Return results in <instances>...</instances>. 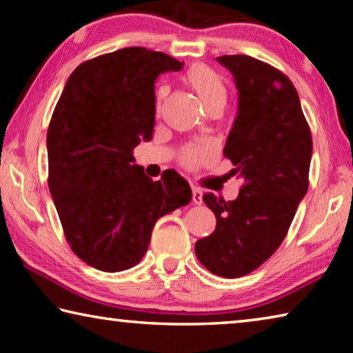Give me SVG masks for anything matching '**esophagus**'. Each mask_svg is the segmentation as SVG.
Returning a JSON list of instances; mask_svg holds the SVG:
<instances>
[{
    "label": "esophagus",
    "instance_id": "esophagus-1",
    "mask_svg": "<svg viewBox=\"0 0 353 353\" xmlns=\"http://www.w3.org/2000/svg\"><path fill=\"white\" fill-rule=\"evenodd\" d=\"M193 202L196 205L202 204V190L198 187H193Z\"/></svg>",
    "mask_w": 353,
    "mask_h": 353
}]
</instances>
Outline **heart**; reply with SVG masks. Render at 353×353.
I'll list each match as a JSON object with an SVG mask.
<instances>
[{"instance_id": "b5f03b06", "label": "heart", "mask_w": 353, "mask_h": 353, "mask_svg": "<svg viewBox=\"0 0 353 353\" xmlns=\"http://www.w3.org/2000/svg\"><path fill=\"white\" fill-rule=\"evenodd\" d=\"M187 81L193 87V90L199 94L207 109H212L214 105H225L227 97H229L227 85L223 77L210 67L202 63L193 65L187 71ZM212 148L208 146H190L182 151L181 162L185 166L193 168L202 160L212 157Z\"/></svg>"}]
</instances>
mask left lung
<instances>
[{"mask_svg":"<svg viewBox=\"0 0 353 353\" xmlns=\"http://www.w3.org/2000/svg\"><path fill=\"white\" fill-rule=\"evenodd\" d=\"M234 74L238 113L224 155L243 179L235 201L202 199L216 216L212 235L196 241V256L225 279L252 272L276 252L308 190L313 141L301 101L282 71L250 56H221Z\"/></svg>","mask_w":353,"mask_h":353,"instance_id":"8db88e82","label":"left lung"}]
</instances>
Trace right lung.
Wrapping results in <instances>:
<instances>
[{"mask_svg":"<svg viewBox=\"0 0 353 353\" xmlns=\"http://www.w3.org/2000/svg\"><path fill=\"white\" fill-rule=\"evenodd\" d=\"M182 67L141 46L98 56L71 73L52 112L48 187L71 250L99 271L135 266L157 219L193 196L176 171L154 182L132 155L152 137L155 79Z\"/></svg>","mask_w":353,"mask_h":353,"instance_id":"add662e5","label":"right lung"}]
</instances>
